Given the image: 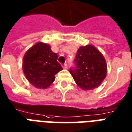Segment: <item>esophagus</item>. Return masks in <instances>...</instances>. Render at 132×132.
<instances>
[{"instance_id": "34e87169", "label": "esophagus", "mask_w": 132, "mask_h": 132, "mask_svg": "<svg viewBox=\"0 0 132 132\" xmlns=\"http://www.w3.org/2000/svg\"><path fill=\"white\" fill-rule=\"evenodd\" d=\"M67 67H68V65H67V64L65 63V64H64V65H63V68H64V69H67Z\"/></svg>"}]
</instances>
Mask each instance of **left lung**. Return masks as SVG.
I'll list each match as a JSON object with an SVG mask.
<instances>
[{
	"mask_svg": "<svg viewBox=\"0 0 132 132\" xmlns=\"http://www.w3.org/2000/svg\"><path fill=\"white\" fill-rule=\"evenodd\" d=\"M75 67L70 72L79 88L90 90L100 86L106 76L107 65L97 48L93 45L81 46L74 59Z\"/></svg>",
	"mask_w": 132,
	"mask_h": 132,
	"instance_id": "1",
	"label": "left lung"
}]
</instances>
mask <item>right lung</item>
<instances>
[{
    "label": "right lung",
    "instance_id": "obj_1",
    "mask_svg": "<svg viewBox=\"0 0 132 132\" xmlns=\"http://www.w3.org/2000/svg\"><path fill=\"white\" fill-rule=\"evenodd\" d=\"M58 55L51 51V46L37 42L25 53L23 70L25 77L37 88H48L55 80V75L62 67L57 61Z\"/></svg>",
    "mask_w": 132,
    "mask_h": 132
}]
</instances>
